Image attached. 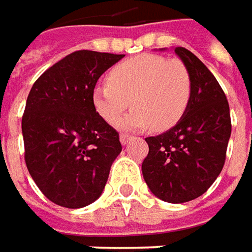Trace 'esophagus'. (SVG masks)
Returning <instances> with one entry per match:
<instances>
[{
    "instance_id": "1",
    "label": "esophagus",
    "mask_w": 252,
    "mask_h": 252,
    "mask_svg": "<svg viewBox=\"0 0 252 252\" xmlns=\"http://www.w3.org/2000/svg\"><path fill=\"white\" fill-rule=\"evenodd\" d=\"M130 140V136L129 134H121V143L125 146V144H127V141Z\"/></svg>"
}]
</instances>
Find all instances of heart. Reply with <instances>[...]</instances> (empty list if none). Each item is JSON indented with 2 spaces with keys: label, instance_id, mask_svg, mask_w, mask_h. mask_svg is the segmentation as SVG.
I'll return each instance as SVG.
<instances>
[{
  "label": "heart",
  "instance_id": "obj_1",
  "mask_svg": "<svg viewBox=\"0 0 252 252\" xmlns=\"http://www.w3.org/2000/svg\"><path fill=\"white\" fill-rule=\"evenodd\" d=\"M192 94L187 65L178 59L141 54L116 64L106 81L92 88V105L103 121L116 125L130 106L135 109L124 118L123 130H167L184 116Z\"/></svg>",
  "mask_w": 252,
  "mask_h": 252
}]
</instances>
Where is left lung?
<instances>
[{"mask_svg":"<svg viewBox=\"0 0 252 252\" xmlns=\"http://www.w3.org/2000/svg\"><path fill=\"white\" fill-rule=\"evenodd\" d=\"M175 53L190 74L189 105L174 127L146 139L141 171L157 198L184 203L203 195L221 172L231 121L227 98L208 67L185 47Z\"/></svg>","mask_w":252,"mask_h":252,"instance_id":"1","label":"left lung"}]
</instances>
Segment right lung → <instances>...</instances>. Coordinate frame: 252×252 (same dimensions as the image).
Here are the masks:
<instances>
[{
  "label": "right lung",
  "mask_w": 252,
  "mask_h": 252,
  "mask_svg": "<svg viewBox=\"0 0 252 252\" xmlns=\"http://www.w3.org/2000/svg\"><path fill=\"white\" fill-rule=\"evenodd\" d=\"M125 54L78 50L47 68L28 95L22 134L25 162L37 188L53 203L84 208L101 196L119 133L92 105V88Z\"/></svg>",
  "instance_id": "1"
}]
</instances>
